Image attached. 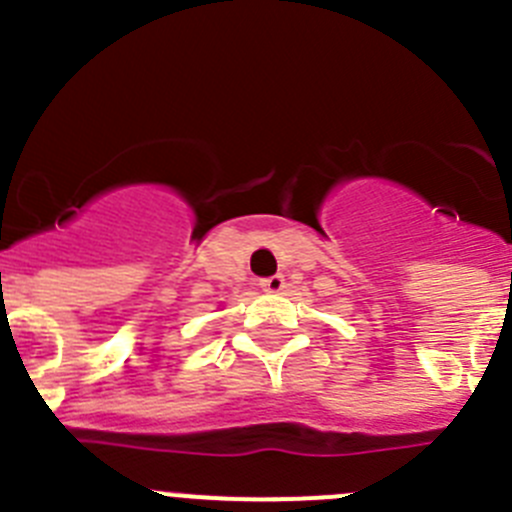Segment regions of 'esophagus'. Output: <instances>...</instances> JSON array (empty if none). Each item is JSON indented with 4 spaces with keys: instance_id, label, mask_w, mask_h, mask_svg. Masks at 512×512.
<instances>
[{
    "instance_id": "esophagus-1",
    "label": "esophagus",
    "mask_w": 512,
    "mask_h": 512,
    "mask_svg": "<svg viewBox=\"0 0 512 512\" xmlns=\"http://www.w3.org/2000/svg\"><path fill=\"white\" fill-rule=\"evenodd\" d=\"M284 276L276 274V276H269V279H261V289L266 291V294H279V291H284Z\"/></svg>"
}]
</instances>
